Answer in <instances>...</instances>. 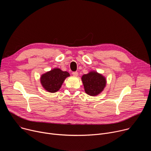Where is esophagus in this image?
<instances>
[{"instance_id": "esophagus-1", "label": "esophagus", "mask_w": 151, "mask_h": 151, "mask_svg": "<svg viewBox=\"0 0 151 151\" xmlns=\"http://www.w3.org/2000/svg\"><path fill=\"white\" fill-rule=\"evenodd\" d=\"M72 75L75 76H77L78 75V72H72Z\"/></svg>"}]
</instances>
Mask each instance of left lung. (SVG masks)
<instances>
[{"mask_svg":"<svg viewBox=\"0 0 151 151\" xmlns=\"http://www.w3.org/2000/svg\"><path fill=\"white\" fill-rule=\"evenodd\" d=\"M85 93L91 96H96L101 93L106 87V79L96 71L90 72L81 78Z\"/></svg>","mask_w":151,"mask_h":151,"instance_id":"left-lung-1","label":"left lung"}]
</instances>
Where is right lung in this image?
<instances>
[{
	"instance_id": "add662e5",
	"label": "right lung",
	"mask_w": 151,
	"mask_h": 151,
	"mask_svg": "<svg viewBox=\"0 0 151 151\" xmlns=\"http://www.w3.org/2000/svg\"><path fill=\"white\" fill-rule=\"evenodd\" d=\"M69 76L70 74L68 72L55 68L41 76L40 83L47 91L55 93L60 90L64 81Z\"/></svg>"
}]
</instances>
